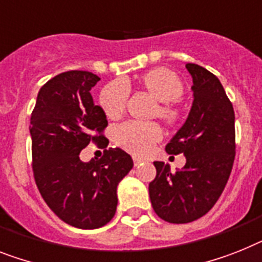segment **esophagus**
I'll use <instances>...</instances> for the list:
<instances>
[{
  "instance_id": "esophagus-1",
  "label": "esophagus",
  "mask_w": 262,
  "mask_h": 262,
  "mask_svg": "<svg viewBox=\"0 0 262 262\" xmlns=\"http://www.w3.org/2000/svg\"><path fill=\"white\" fill-rule=\"evenodd\" d=\"M140 163H142V159H139V158L134 157V165H135V166H139Z\"/></svg>"
}]
</instances>
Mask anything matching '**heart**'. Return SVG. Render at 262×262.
<instances>
[{
  "mask_svg": "<svg viewBox=\"0 0 262 262\" xmlns=\"http://www.w3.org/2000/svg\"><path fill=\"white\" fill-rule=\"evenodd\" d=\"M138 85L157 101L151 116L159 118L170 128H177L182 122V111L177 105V100L185 94L182 79L171 69L158 67L140 75ZM127 99V85L120 80H115L101 90L99 103L105 116L115 120L122 118L126 111ZM161 138L162 128L157 123L127 122L119 126L115 133L116 144L138 157L147 154L152 144L158 143Z\"/></svg>",
  "mask_w": 262,
  "mask_h": 262,
  "instance_id": "obj_1",
  "label": "heart"
}]
</instances>
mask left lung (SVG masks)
Returning <instances> with one entry per match:
<instances>
[{
  "instance_id": "1",
  "label": "left lung",
  "mask_w": 262,
  "mask_h": 262,
  "mask_svg": "<svg viewBox=\"0 0 262 262\" xmlns=\"http://www.w3.org/2000/svg\"><path fill=\"white\" fill-rule=\"evenodd\" d=\"M193 77V105L166 146L183 154L186 165L171 172L154 162L157 177L148 185L152 209L170 224L193 222L210 210L224 191L235 157L234 110L221 81L204 67L186 64Z\"/></svg>"
}]
</instances>
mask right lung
Listing matches in <instances>:
<instances>
[{
  "instance_id": "right-lung-1",
  "label": "right lung",
  "mask_w": 262,
  "mask_h": 262,
  "mask_svg": "<svg viewBox=\"0 0 262 262\" xmlns=\"http://www.w3.org/2000/svg\"><path fill=\"white\" fill-rule=\"evenodd\" d=\"M99 80L87 71L60 73L41 87L30 116L36 185L51 210L79 229H97L111 221L116 187L134 166L126 151L105 150L107 118L91 95ZM90 143L105 152L85 164L78 154Z\"/></svg>"
}]
</instances>
